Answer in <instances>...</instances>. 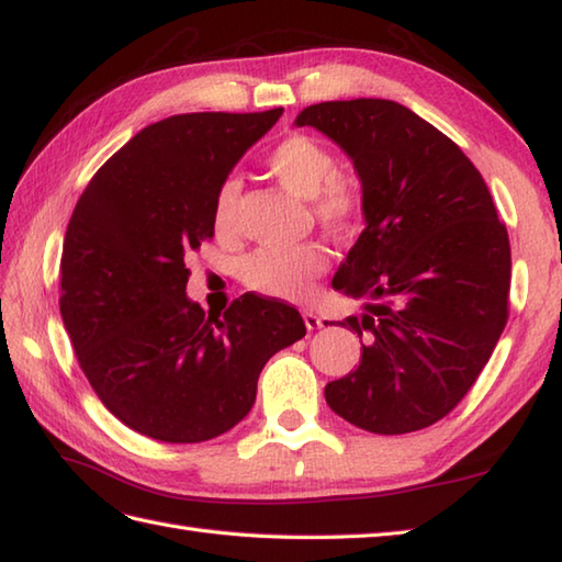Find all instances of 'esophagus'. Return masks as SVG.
I'll use <instances>...</instances> for the list:
<instances>
[{
	"label": "esophagus",
	"mask_w": 562,
	"mask_h": 562,
	"mask_svg": "<svg viewBox=\"0 0 562 562\" xmlns=\"http://www.w3.org/2000/svg\"><path fill=\"white\" fill-rule=\"evenodd\" d=\"M303 323L308 330H317V327H323V317L313 311H303Z\"/></svg>",
	"instance_id": "esophagus-1"
}]
</instances>
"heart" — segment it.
Wrapping results in <instances>:
<instances>
[{
  "label": "heart",
  "mask_w": 562,
  "mask_h": 562,
  "mask_svg": "<svg viewBox=\"0 0 562 562\" xmlns=\"http://www.w3.org/2000/svg\"><path fill=\"white\" fill-rule=\"evenodd\" d=\"M269 173L289 193L308 200L313 215L327 235L347 237L364 215V188L352 176L337 173V158L323 142L308 134H289L263 158ZM239 181L225 178L215 190L213 225L220 237L237 232ZM327 269L325 251L317 245L263 247L245 263L249 289L279 301H308L315 281Z\"/></svg>",
  "instance_id": "obj_1"
}]
</instances>
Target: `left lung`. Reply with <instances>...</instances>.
Instances as JSON below:
<instances>
[{"label": "left lung", "mask_w": 562, "mask_h": 562, "mask_svg": "<svg viewBox=\"0 0 562 562\" xmlns=\"http://www.w3.org/2000/svg\"><path fill=\"white\" fill-rule=\"evenodd\" d=\"M299 126L352 158L364 222L333 285L364 299L349 325L364 337L359 367L325 386L352 426L401 436L460 404L509 317L512 247L482 173L436 126L391 100L305 108Z\"/></svg>", "instance_id": "1"}]
</instances>
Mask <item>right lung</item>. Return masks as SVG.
Returning <instances> with one entry per match:
<instances>
[{"label":"right lung","instance_id":"1","mask_svg":"<svg viewBox=\"0 0 562 562\" xmlns=\"http://www.w3.org/2000/svg\"><path fill=\"white\" fill-rule=\"evenodd\" d=\"M176 114L132 136L82 190L60 257V315L94 394L161 442L217 438L247 416L263 364L305 335L301 313L245 293L220 315L186 295L213 239V200L281 116Z\"/></svg>","mask_w":562,"mask_h":562}]
</instances>
